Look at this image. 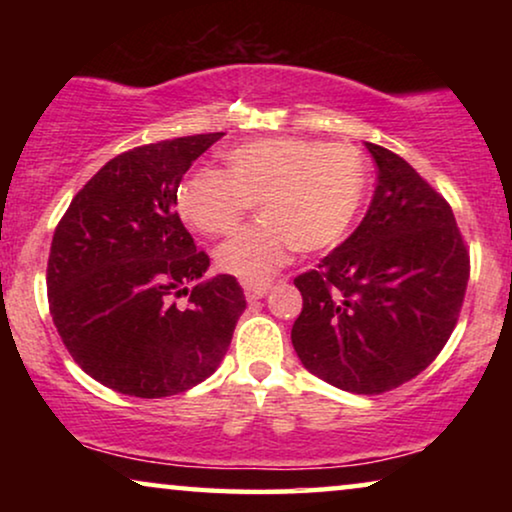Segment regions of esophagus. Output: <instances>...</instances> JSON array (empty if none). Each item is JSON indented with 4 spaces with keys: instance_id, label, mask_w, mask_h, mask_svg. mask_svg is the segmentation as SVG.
I'll use <instances>...</instances> for the list:
<instances>
[{
    "instance_id": "34e87169",
    "label": "esophagus",
    "mask_w": 512,
    "mask_h": 512,
    "mask_svg": "<svg viewBox=\"0 0 512 512\" xmlns=\"http://www.w3.org/2000/svg\"><path fill=\"white\" fill-rule=\"evenodd\" d=\"M268 291H270V284H247V286H244V296H247L249 303H254V300H261Z\"/></svg>"
}]
</instances>
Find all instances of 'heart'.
I'll return each instance as SVG.
<instances>
[{"instance_id":"obj_1","label":"heart","mask_w":512,"mask_h":512,"mask_svg":"<svg viewBox=\"0 0 512 512\" xmlns=\"http://www.w3.org/2000/svg\"><path fill=\"white\" fill-rule=\"evenodd\" d=\"M226 172L198 170L179 186L177 209L202 235H228L258 202L261 221L221 244L226 275L261 284L291 251H321L340 242L366 195L368 170L352 144L303 137L251 139L223 153Z\"/></svg>"}]
</instances>
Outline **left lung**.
Returning <instances> with one entry per match:
<instances>
[{
    "label": "left lung",
    "instance_id": "1",
    "mask_svg": "<svg viewBox=\"0 0 512 512\" xmlns=\"http://www.w3.org/2000/svg\"><path fill=\"white\" fill-rule=\"evenodd\" d=\"M377 186L359 228L293 279L291 342L312 375L384 394L440 354L464 305L471 258L452 207L394 151L366 142Z\"/></svg>",
    "mask_w": 512,
    "mask_h": 512
}]
</instances>
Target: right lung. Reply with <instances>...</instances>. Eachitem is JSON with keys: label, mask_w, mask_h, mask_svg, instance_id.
Here are the masks:
<instances>
[{"label": "right lung", "mask_w": 512, "mask_h": 512, "mask_svg": "<svg viewBox=\"0 0 512 512\" xmlns=\"http://www.w3.org/2000/svg\"><path fill=\"white\" fill-rule=\"evenodd\" d=\"M221 137L121 153L55 228L46 270L53 324L72 359L118 394L163 398L207 380L247 307L233 275L202 279L209 256L174 212L188 167ZM181 295L186 306L176 303Z\"/></svg>", "instance_id": "right-lung-1"}]
</instances>
